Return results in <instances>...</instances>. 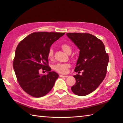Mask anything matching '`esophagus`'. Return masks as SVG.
<instances>
[{"mask_svg":"<svg viewBox=\"0 0 123 123\" xmlns=\"http://www.w3.org/2000/svg\"><path fill=\"white\" fill-rule=\"evenodd\" d=\"M60 77H62V78H67L68 76L67 75H60Z\"/></svg>","mask_w":123,"mask_h":123,"instance_id":"esophagus-1","label":"esophagus"}]
</instances>
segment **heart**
<instances>
[{
    "label": "heart",
    "instance_id": "heart-1",
    "mask_svg": "<svg viewBox=\"0 0 123 123\" xmlns=\"http://www.w3.org/2000/svg\"><path fill=\"white\" fill-rule=\"evenodd\" d=\"M61 48L66 53H71L72 48L69 45L67 44H63L61 45ZM54 56V51L52 49H50L48 53V58L49 60H52ZM70 67L69 63H57L53 67L54 69L61 74H66L68 73L69 68Z\"/></svg>",
    "mask_w": 123,
    "mask_h": 123
}]
</instances>
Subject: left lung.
Instances as JSON below:
<instances>
[{
  "instance_id": "8db88e82",
  "label": "left lung",
  "mask_w": 123,
  "mask_h": 123,
  "mask_svg": "<svg viewBox=\"0 0 123 123\" xmlns=\"http://www.w3.org/2000/svg\"><path fill=\"white\" fill-rule=\"evenodd\" d=\"M66 35L80 50L74 71L82 70L81 75L74 76L76 83L71 89L76 95L85 96L95 91L105 79L109 55L103 42L94 35L88 33Z\"/></svg>"
}]
</instances>
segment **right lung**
Segmentation results:
<instances>
[{
  "label": "right lung",
  "instance_id": "1",
  "mask_svg": "<svg viewBox=\"0 0 123 123\" xmlns=\"http://www.w3.org/2000/svg\"><path fill=\"white\" fill-rule=\"evenodd\" d=\"M64 35L61 32H34L17 47L13 69L20 87L28 94L41 97L53 88L59 74L50 71L48 53L54 42ZM41 70H46L48 74H40Z\"/></svg>",
  "mask_w": 123,
  "mask_h": 123
}]
</instances>
